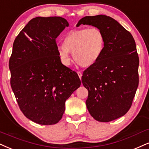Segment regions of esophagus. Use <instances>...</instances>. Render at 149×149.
I'll use <instances>...</instances> for the list:
<instances>
[{
  "instance_id": "obj_1",
  "label": "esophagus",
  "mask_w": 149,
  "mask_h": 149,
  "mask_svg": "<svg viewBox=\"0 0 149 149\" xmlns=\"http://www.w3.org/2000/svg\"><path fill=\"white\" fill-rule=\"evenodd\" d=\"M77 74L79 75V77L81 79V77H82V73L81 72H77Z\"/></svg>"
}]
</instances>
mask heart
I'll list each match as a JSON object with an SVG mask.
<instances>
[{"mask_svg":"<svg viewBox=\"0 0 149 149\" xmlns=\"http://www.w3.org/2000/svg\"><path fill=\"white\" fill-rule=\"evenodd\" d=\"M105 38L95 27L72 30L63 38V46L58 47V54L63 64L70 63V53L82 67H90L100 59L104 50Z\"/></svg>","mask_w":149,"mask_h":149,"instance_id":"1","label":"heart"}]
</instances>
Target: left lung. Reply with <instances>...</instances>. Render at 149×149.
Segmentation results:
<instances>
[{
	"instance_id": "left-lung-1",
	"label": "left lung",
	"mask_w": 149,
	"mask_h": 149,
	"mask_svg": "<svg viewBox=\"0 0 149 149\" xmlns=\"http://www.w3.org/2000/svg\"><path fill=\"white\" fill-rule=\"evenodd\" d=\"M81 24L99 28L105 38L100 58L81 77L88 91L86 106L97 121L111 122L128 111L138 87L139 57L135 40L110 16H85L77 26Z\"/></svg>"
}]
</instances>
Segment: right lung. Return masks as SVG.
I'll return each instance as SVG.
<instances>
[{"instance_id":"1","label":"right lung","mask_w":149,"mask_h":149,"mask_svg":"<svg viewBox=\"0 0 149 149\" xmlns=\"http://www.w3.org/2000/svg\"><path fill=\"white\" fill-rule=\"evenodd\" d=\"M68 26L59 16L34 18L13 44L11 87L22 113L36 124L59 122L66 100L81 85L77 73L64 65L58 54L56 38Z\"/></svg>"}]
</instances>
